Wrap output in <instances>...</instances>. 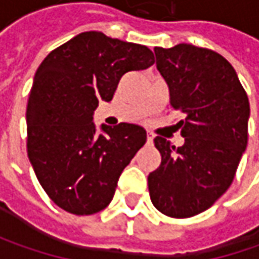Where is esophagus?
Here are the masks:
<instances>
[{"instance_id": "1", "label": "esophagus", "mask_w": 259, "mask_h": 259, "mask_svg": "<svg viewBox=\"0 0 259 259\" xmlns=\"http://www.w3.org/2000/svg\"><path fill=\"white\" fill-rule=\"evenodd\" d=\"M153 138H154L153 134H151V133H148V134H147V143H148V144H151V143H153Z\"/></svg>"}]
</instances>
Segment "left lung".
<instances>
[{
	"label": "left lung",
	"mask_w": 259,
	"mask_h": 259,
	"mask_svg": "<svg viewBox=\"0 0 259 259\" xmlns=\"http://www.w3.org/2000/svg\"><path fill=\"white\" fill-rule=\"evenodd\" d=\"M155 65L170 91V106L186 114L184 138L174 147L155 137L161 164L148 174L157 210L184 219L202 213L229 189L248 143L249 102L232 65L192 45L154 47Z\"/></svg>",
	"instance_id": "obj_1"
}]
</instances>
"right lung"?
<instances>
[{
	"label": "right lung",
	"mask_w": 259,
	"mask_h": 259,
	"mask_svg": "<svg viewBox=\"0 0 259 259\" xmlns=\"http://www.w3.org/2000/svg\"><path fill=\"white\" fill-rule=\"evenodd\" d=\"M154 63L141 45L101 31L80 33L38 66L27 104V154L47 196L69 213L104 210L118 179L145 144L143 126L121 122L96 133L94 111L121 77Z\"/></svg>",
	"instance_id": "add662e5"
}]
</instances>
